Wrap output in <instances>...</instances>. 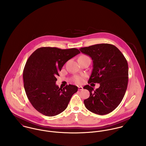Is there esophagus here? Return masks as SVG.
I'll use <instances>...</instances> for the list:
<instances>
[{"mask_svg": "<svg viewBox=\"0 0 146 146\" xmlns=\"http://www.w3.org/2000/svg\"><path fill=\"white\" fill-rule=\"evenodd\" d=\"M78 89H79V90H82L83 89V88L81 86H78Z\"/></svg>", "mask_w": 146, "mask_h": 146, "instance_id": "34e87169", "label": "esophagus"}]
</instances>
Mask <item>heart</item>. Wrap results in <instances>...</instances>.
<instances>
[{
	"instance_id": "b5f03b06",
	"label": "heart",
	"mask_w": 146,
	"mask_h": 146,
	"mask_svg": "<svg viewBox=\"0 0 146 146\" xmlns=\"http://www.w3.org/2000/svg\"><path fill=\"white\" fill-rule=\"evenodd\" d=\"M89 58V57H88L86 55H82L79 58ZM74 81L78 84L82 83L84 81V76H75L74 78Z\"/></svg>"
}]
</instances>
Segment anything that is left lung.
I'll return each instance as SVG.
<instances>
[{"label": "left lung", "instance_id": "1", "mask_svg": "<svg viewBox=\"0 0 146 146\" xmlns=\"http://www.w3.org/2000/svg\"><path fill=\"white\" fill-rule=\"evenodd\" d=\"M81 52L93 60V70L88 83H99L94 90L89 85L83 88L89 90L90 96L84 101L90 111L101 115L113 111L122 101L128 83L127 61L115 45L99 44L81 48Z\"/></svg>", "mask_w": 146, "mask_h": 146}]
</instances>
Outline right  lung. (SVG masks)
I'll list each match as a JSON object with an SVG mask.
<instances>
[{
  "label": "right lung",
  "mask_w": 146,
  "mask_h": 146,
  "mask_svg": "<svg viewBox=\"0 0 146 146\" xmlns=\"http://www.w3.org/2000/svg\"><path fill=\"white\" fill-rule=\"evenodd\" d=\"M80 53L76 48L41 47L29 57L23 69V85L29 101L39 112L54 116L67 108L78 86L69 84L60 88L56 76L64 63Z\"/></svg>",
  "instance_id": "right-lung-1"
}]
</instances>
